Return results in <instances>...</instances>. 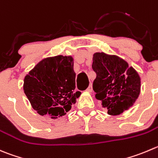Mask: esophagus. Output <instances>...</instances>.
<instances>
[{"instance_id":"34e87169","label":"esophagus","mask_w":158,"mask_h":158,"mask_svg":"<svg viewBox=\"0 0 158 158\" xmlns=\"http://www.w3.org/2000/svg\"><path fill=\"white\" fill-rule=\"evenodd\" d=\"M92 90H93V87H92V85L90 84V85H89L88 88L86 89V92H89L90 93V92H92Z\"/></svg>"}]
</instances>
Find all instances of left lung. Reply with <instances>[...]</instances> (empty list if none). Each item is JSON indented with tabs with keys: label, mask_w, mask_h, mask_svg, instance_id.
<instances>
[{
	"label": "left lung",
	"mask_w": 158,
	"mask_h": 158,
	"mask_svg": "<svg viewBox=\"0 0 158 158\" xmlns=\"http://www.w3.org/2000/svg\"><path fill=\"white\" fill-rule=\"evenodd\" d=\"M93 69L96 78L93 88L108 113L118 115L129 109L140 94V79L127 62L117 56L95 53Z\"/></svg>",
	"instance_id": "8db88e82"
}]
</instances>
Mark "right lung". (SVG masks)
I'll return each mask as SVG.
<instances>
[{"label":"right lung","instance_id":"add662e5","mask_svg":"<svg viewBox=\"0 0 158 158\" xmlns=\"http://www.w3.org/2000/svg\"><path fill=\"white\" fill-rule=\"evenodd\" d=\"M76 73L70 56H58L41 61L24 80V91L34 110L52 118L69 111L80 92H76Z\"/></svg>","mask_w":158,"mask_h":158}]
</instances>
